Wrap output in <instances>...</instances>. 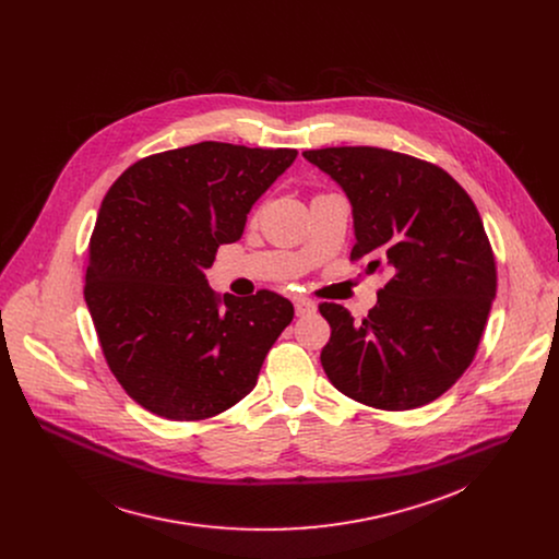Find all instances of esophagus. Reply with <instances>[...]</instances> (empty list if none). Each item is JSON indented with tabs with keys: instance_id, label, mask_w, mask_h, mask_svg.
<instances>
[{
	"instance_id": "34e87169",
	"label": "esophagus",
	"mask_w": 559,
	"mask_h": 559,
	"mask_svg": "<svg viewBox=\"0 0 559 559\" xmlns=\"http://www.w3.org/2000/svg\"><path fill=\"white\" fill-rule=\"evenodd\" d=\"M295 310H297V317H306V314H314L317 312V304L308 297H297L295 299Z\"/></svg>"
}]
</instances>
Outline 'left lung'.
Masks as SVG:
<instances>
[{
  "instance_id": "obj_1",
  "label": "left lung",
  "mask_w": 559,
  "mask_h": 559,
  "mask_svg": "<svg viewBox=\"0 0 559 559\" xmlns=\"http://www.w3.org/2000/svg\"><path fill=\"white\" fill-rule=\"evenodd\" d=\"M353 206L366 273L385 271L368 317L320 304L331 337L320 364L344 396L406 411L448 392L474 361L497 290L476 204L441 167L372 146L306 151Z\"/></svg>"
}]
</instances>
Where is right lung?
Wrapping results in <instances>:
<instances>
[{
	"mask_svg": "<svg viewBox=\"0 0 559 559\" xmlns=\"http://www.w3.org/2000/svg\"><path fill=\"white\" fill-rule=\"evenodd\" d=\"M295 159L200 142L138 160L107 191L83 297L109 370L151 413L206 419L255 388L295 308L271 290L219 297L204 271Z\"/></svg>",
	"mask_w": 559,
	"mask_h": 559,
	"instance_id": "1",
	"label": "right lung"
}]
</instances>
